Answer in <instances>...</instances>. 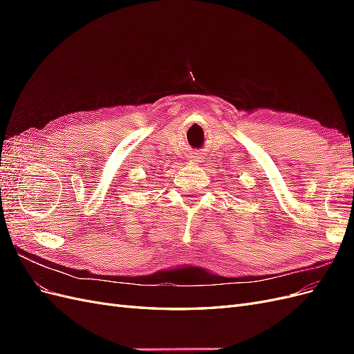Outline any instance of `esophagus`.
Instances as JSON below:
<instances>
[{
	"instance_id": "1",
	"label": "esophagus",
	"mask_w": 354,
	"mask_h": 354,
	"mask_svg": "<svg viewBox=\"0 0 354 354\" xmlns=\"http://www.w3.org/2000/svg\"><path fill=\"white\" fill-rule=\"evenodd\" d=\"M192 158H194V160H198V159H201V158H198V156H192Z\"/></svg>"
}]
</instances>
